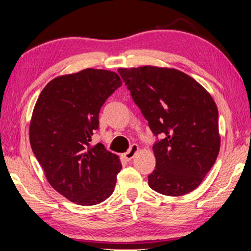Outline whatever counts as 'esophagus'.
<instances>
[{
    "mask_svg": "<svg viewBox=\"0 0 251 251\" xmlns=\"http://www.w3.org/2000/svg\"><path fill=\"white\" fill-rule=\"evenodd\" d=\"M138 152H139V146L135 144V145H132L131 147H130V150L128 151V152L123 154V157H125L126 161H130Z\"/></svg>",
    "mask_w": 251,
    "mask_h": 251,
    "instance_id": "1",
    "label": "esophagus"
}]
</instances>
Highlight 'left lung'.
<instances>
[{
  "instance_id": "obj_1",
  "label": "left lung",
  "mask_w": 251,
  "mask_h": 251,
  "mask_svg": "<svg viewBox=\"0 0 251 251\" xmlns=\"http://www.w3.org/2000/svg\"><path fill=\"white\" fill-rule=\"evenodd\" d=\"M154 135L152 190L170 197L194 191L214 166L221 149L218 109L202 85L176 68H119Z\"/></svg>"
}]
</instances>
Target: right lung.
<instances>
[{
  "label": "right lung",
  "mask_w": 251,
  "mask_h": 251,
  "mask_svg": "<svg viewBox=\"0 0 251 251\" xmlns=\"http://www.w3.org/2000/svg\"><path fill=\"white\" fill-rule=\"evenodd\" d=\"M121 84L115 72L85 68L51 80L34 106L33 152L51 186L76 204L100 203L115 188L119 156L89 142L101 106Z\"/></svg>",
  "instance_id": "right-lung-1"
}]
</instances>
